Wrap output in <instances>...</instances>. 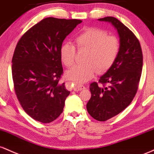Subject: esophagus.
<instances>
[{
    "mask_svg": "<svg viewBox=\"0 0 154 154\" xmlns=\"http://www.w3.org/2000/svg\"><path fill=\"white\" fill-rule=\"evenodd\" d=\"M85 89V86L84 85H79V84H75L73 86V89L74 91H81V90H83V89Z\"/></svg>",
    "mask_w": 154,
    "mask_h": 154,
    "instance_id": "1",
    "label": "esophagus"
}]
</instances>
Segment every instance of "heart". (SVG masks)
<instances>
[{
	"instance_id": "heart-1",
	"label": "heart",
	"mask_w": 154,
	"mask_h": 154,
	"mask_svg": "<svg viewBox=\"0 0 154 154\" xmlns=\"http://www.w3.org/2000/svg\"><path fill=\"white\" fill-rule=\"evenodd\" d=\"M75 44L78 49H87L84 61L86 63L76 65L67 72V76L75 83H84L94 76L97 72H106L118 57L121 41L117 36L108 35V31L99 27H86L75 36ZM60 58L68 68L74 64L75 48L70 43L62 45Z\"/></svg>"
}]
</instances>
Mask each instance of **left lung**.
<instances>
[{
  "label": "left lung",
  "instance_id": "obj_1",
  "mask_svg": "<svg viewBox=\"0 0 154 154\" xmlns=\"http://www.w3.org/2000/svg\"><path fill=\"white\" fill-rule=\"evenodd\" d=\"M98 20L114 26L121 41L118 57L100 77V85L90 84L91 96L86 109L92 118L105 122L123 111L134 99L142 73L143 52L137 38L119 20L106 17Z\"/></svg>",
  "mask_w": 154,
  "mask_h": 154
}]
</instances>
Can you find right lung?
Listing matches in <instances>:
<instances>
[{
  "label": "right lung",
  "mask_w": 154,
  "mask_h": 154,
  "mask_svg": "<svg viewBox=\"0 0 154 154\" xmlns=\"http://www.w3.org/2000/svg\"><path fill=\"white\" fill-rule=\"evenodd\" d=\"M82 22L47 17L17 43L11 66L14 91L24 110L38 122L50 123L63 113L70 91L60 82L63 73L60 48Z\"/></svg>",
  "instance_id": "obj_1"
}]
</instances>
